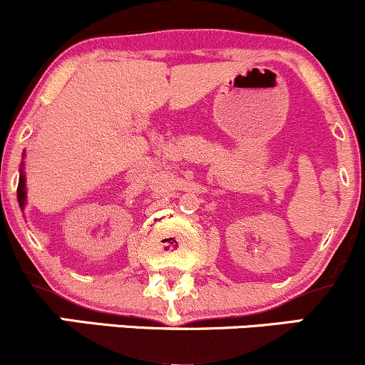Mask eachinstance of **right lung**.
<instances>
[{
	"mask_svg": "<svg viewBox=\"0 0 365 365\" xmlns=\"http://www.w3.org/2000/svg\"><path fill=\"white\" fill-rule=\"evenodd\" d=\"M16 199H19L20 207H25V199H27V188H25V175H24V165L20 168V178H19V188H16Z\"/></svg>",
	"mask_w": 365,
	"mask_h": 365,
	"instance_id": "1",
	"label": "right lung"
}]
</instances>
